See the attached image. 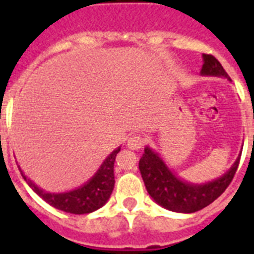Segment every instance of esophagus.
<instances>
[{
  "label": "esophagus",
  "instance_id": "34e87169",
  "mask_svg": "<svg viewBox=\"0 0 254 254\" xmlns=\"http://www.w3.org/2000/svg\"><path fill=\"white\" fill-rule=\"evenodd\" d=\"M145 141L146 139L143 138L141 134H134L127 138V147L131 149V150H139L141 147L145 145Z\"/></svg>",
  "mask_w": 254,
  "mask_h": 254
}]
</instances>
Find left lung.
<instances>
[{
    "label": "left lung",
    "mask_w": 254,
    "mask_h": 254,
    "mask_svg": "<svg viewBox=\"0 0 254 254\" xmlns=\"http://www.w3.org/2000/svg\"><path fill=\"white\" fill-rule=\"evenodd\" d=\"M200 75L224 77L231 81L228 73L216 58L207 54H203ZM143 151L145 153L139 159L138 167L147 192L157 204L169 211L181 213L196 212L216 200L232 182L241 155L237 157L231 169L220 178L205 183H191L178 177L167 166L162 157L151 147L146 146Z\"/></svg>",
    "instance_id": "obj_1"
}]
</instances>
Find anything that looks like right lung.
I'll use <instances>...</instances> for the list:
<instances>
[{
    "mask_svg": "<svg viewBox=\"0 0 254 254\" xmlns=\"http://www.w3.org/2000/svg\"><path fill=\"white\" fill-rule=\"evenodd\" d=\"M121 147H117L113 150L107 158L104 159L101 166L96 171L95 175L85 182L84 185L77 187L71 191L65 192H47L41 187H38L30 178H27L18 166L21 171L22 177L26 183L33 189L35 193L53 205L54 208L61 209L64 212L75 213V215H83V213H91L96 209L101 208L111 197V193L115 189V161L116 155L119 154Z\"/></svg>",
    "mask_w": 254,
    "mask_h": 254,
    "instance_id": "right-lung-1",
    "label": "right lung"
}]
</instances>
